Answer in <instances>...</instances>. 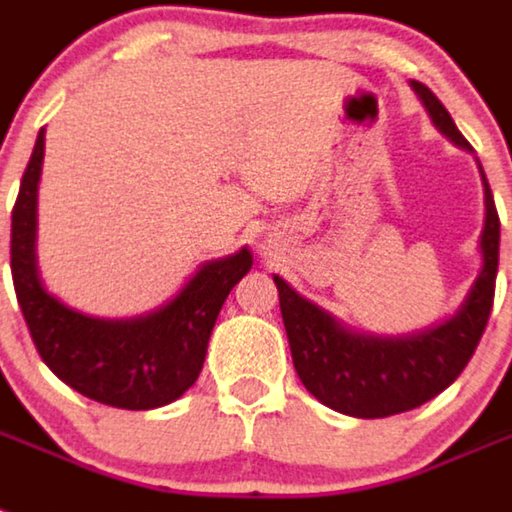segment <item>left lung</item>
<instances>
[{
  "mask_svg": "<svg viewBox=\"0 0 512 512\" xmlns=\"http://www.w3.org/2000/svg\"><path fill=\"white\" fill-rule=\"evenodd\" d=\"M435 128L456 146L471 151L443 102L422 82H412ZM484 185V229L479 237L482 270L464 304L438 327L399 337L353 332L275 275L293 366L309 394L330 410L350 417H389L415 410L459 379L477 350L495 301L500 260V219L490 182Z\"/></svg>",
  "mask_w": 512,
  "mask_h": 512,
  "instance_id": "1",
  "label": "left lung"
}]
</instances>
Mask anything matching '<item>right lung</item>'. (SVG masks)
Segmentation results:
<instances>
[{"mask_svg":"<svg viewBox=\"0 0 512 512\" xmlns=\"http://www.w3.org/2000/svg\"><path fill=\"white\" fill-rule=\"evenodd\" d=\"M41 128L12 208V283L43 363L66 386L121 410H154L180 399L206 361L208 337L226 296L252 268V252L203 262L175 299L131 319L87 317L43 288L35 257Z\"/></svg>","mask_w":512,"mask_h":512,"instance_id":"obj_1","label":"right lung"}]
</instances>
